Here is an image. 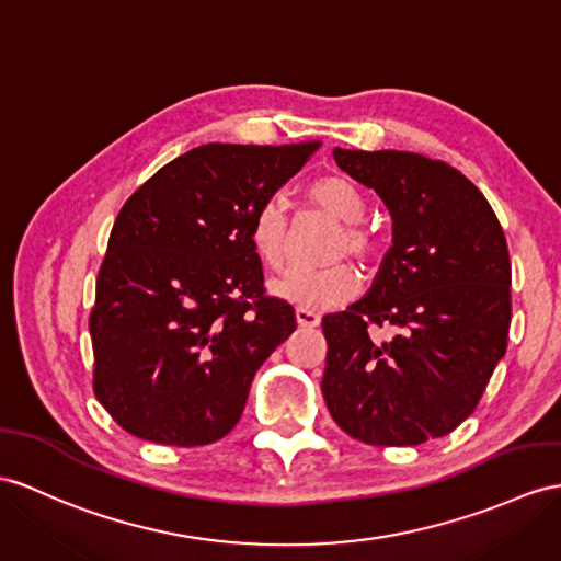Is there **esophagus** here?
Returning <instances> with one entry per match:
<instances>
[{
	"label": "esophagus",
	"instance_id": "obj_1",
	"mask_svg": "<svg viewBox=\"0 0 561 561\" xmlns=\"http://www.w3.org/2000/svg\"><path fill=\"white\" fill-rule=\"evenodd\" d=\"M295 319H297V323L302 325V328H317L319 321H321V317H319L317 311L305 309V307H297L295 309Z\"/></svg>",
	"mask_w": 561,
	"mask_h": 561
}]
</instances>
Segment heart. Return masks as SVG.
<instances>
[{"label":"heart","mask_w":561,"mask_h":561,"mask_svg":"<svg viewBox=\"0 0 561 561\" xmlns=\"http://www.w3.org/2000/svg\"><path fill=\"white\" fill-rule=\"evenodd\" d=\"M307 199L313 207L343 224V233L337 236L333 244L331 259L352 254L362 264L378 262L380 254H383V242H380L374 228L362 224L366 214V202L350 178H317L307 187ZM250 242L259 262L266 268L283 271L290 264V226L280 202H264L254 211L250 221ZM273 293L305 307H337L350 302L359 293V273L343 262L323 268H299L283 280L273 283Z\"/></svg>","instance_id":"1"}]
</instances>
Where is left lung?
I'll use <instances>...</instances> for the list:
<instances>
[{
  "label": "left lung",
  "mask_w": 561,
  "mask_h": 561,
  "mask_svg": "<svg viewBox=\"0 0 561 561\" xmlns=\"http://www.w3.org/2000/svg\"><path fill=\"white\" fill-rule=\"evenodd\" d=\"M376 190L392 248L371 290L323 317L321 380L333 421L366 445L443 438L483 398L507 352L512 264L497 216L467 175L414 152L335 149ZM371 327H392L380 341Z\"/></svg>",
  "instance_id": "8db88e82"
}]
</instances>
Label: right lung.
<instances>
[{
	"mask_svg": "<svg viewBox=\"0 0 561 561\" xmlns=\"http://www.w3.org/2000/svg\"><path fill=\"white\" fill-rule=\"evenodd\" d=\"M319 147L202 145L123 204L90 311L92 390L123 431L195 447L236 428L259 366L297 328L264 290L250 221Z\"/></svg>",
	"mask_w": 561,
	"mask_h": 561,
	"instance_id": "right-lung-1",
	"label": "right lung"
}]
</instances>
